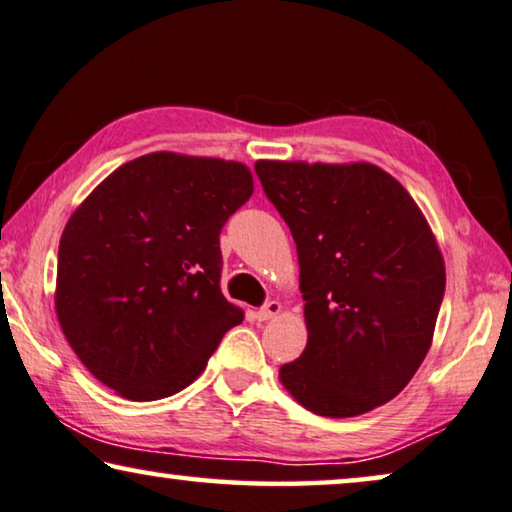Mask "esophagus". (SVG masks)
Listing matches in <instances>:
<instances>
[{
	"mask_svg": "<svg viewBox=\"0 0 512 512\" xmlns=\"http://www.w3.org/2000/svg\"><path fill=\"white\" fill-rule=\"evenodd\" d=\"M281 311V302H277V300H270L268 305L265 307H261L256 311V318L258 321H270V318H274Z\"/></svg>",
	"mask_w": 512,
	"mask_h": 512,
	"instance_id": "obj_1",
	"label": "esophagus"
}]
</instances>
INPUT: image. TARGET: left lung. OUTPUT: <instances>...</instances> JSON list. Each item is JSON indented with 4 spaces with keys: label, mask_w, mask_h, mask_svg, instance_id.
<instances>
[{
    "label": "left lung",
    "mask_w": 512,
    "mask_h": 512,
    "mask_svg": "<svg viewBox=\"0 0 512 512\" xmlns=\"http://www.w3.org/2000/svg\"><path fill=\"white\" fill-rule=\"evenodd\" d=\"M298 244L307 346L281 365L295 402L353 418L404 390L432 346L446 263L425 214L383 168L256 161Z\"/></svg>",
    "instance_id": "left-lung-1"
}]
</instances>
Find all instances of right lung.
I'll return each instance as SVG.
<instances>
[{
    "label": "right lung",
    "instance_id": "right-lung-1",
    "mask_svg": "<svg viewBox=\"0 0 512 512\" xmlns=\"http://www.w3.org/2000/svg\"><path fill=\"white\" fill-rule=\"evenodd\" d=\"M254 194L240 161L152 152L66 221L55 311L94 379L133 402L194 383L244 311L219 288V233Z\"/></svg>",
    "mask_w": 512,
    "mask_h": 512
}]
</instances>
